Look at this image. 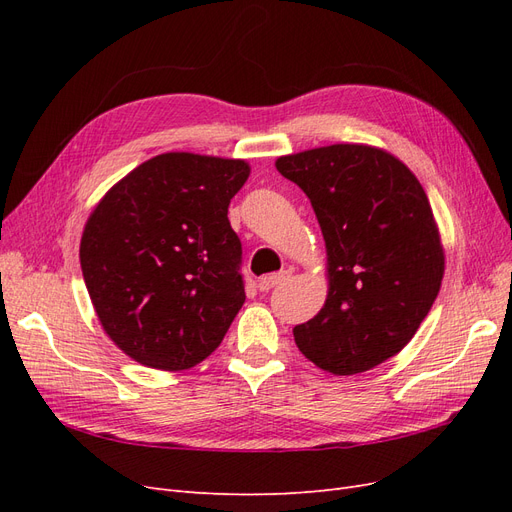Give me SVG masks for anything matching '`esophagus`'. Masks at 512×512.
Listing matches in <instances>:
<instances>
[{"label":"esophagus","instance_id":"esophagus-1","mask_svg":"<svg viewBox=\"0 0 512 512\" xmlns=\"http://www.w3.org/2000/svg\"><path fill=\"white\" fill-rule=\"evenodd\" d=\"M290 277V273L288 271H280V273H273V275H265L262 277V280L258 282V288H260V292H269V290H273V288H277L280 284H284L286 280Z\"/></svg>","mask_w":512,"mask_h":512}]
</instances>
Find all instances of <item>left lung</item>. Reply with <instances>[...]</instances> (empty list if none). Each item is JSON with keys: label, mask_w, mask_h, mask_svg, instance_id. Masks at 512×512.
<instances>
[{"label": "left lung", "mask_w": 512, "mask_h": 512, "mask_svg": "<svg viewBox=\"0 0 512 512\" xmlns=\"http://www.w3.org/2000/svg\"><path fill=\"white\" fill-rule=\"evenodd\" d=\"M318 218L329 256V297L292 329L309 361L361 374L414 337L436 301L444 252L423 185L391 153L329 145L275 162Z\"/></svg>", "instance_id": "1"}]
</instances>
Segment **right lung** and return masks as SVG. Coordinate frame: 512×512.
I'll use <instances>...</instances> for the list:
<instances>
[{
	"mask_svg": "<svg viewBox=\"0 0 512 512\" xmlns=\"http://www.w3.org/2000/svg\"><path fill=\"white\" fill-rule=\"evenodd\" d=\"M243 160L162 153L106 192L81 239V269L106 335L141 365L205 361L245 303L228 205Z\"/></svg>",
	"mask_w": 512,
	"mask_h": 512,
	"instance_id": "add662e5",
	"label": "right lung"
}]
</instances>
